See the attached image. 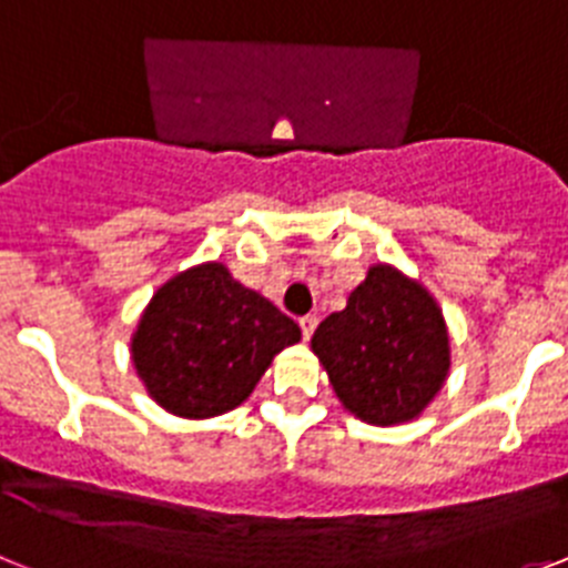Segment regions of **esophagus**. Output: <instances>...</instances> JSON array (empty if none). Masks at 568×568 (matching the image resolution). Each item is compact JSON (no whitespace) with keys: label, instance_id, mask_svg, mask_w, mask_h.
<instances>
[{"label":"esophagus","instance_id":"esophagus-1","mask_svg":"<svg viewBox=\"0 0 568 568\" xmlns=\"http://www.w3.org/2000/svg\"><path fill=\"white\" fill-rule=\"evenodd\" d=\"M298 324H301V335H304V341H310V338H313L315 327H318V318H315V315H304Z\"/></svg>","mask_w":568,"mask_h":568}]
</instances>
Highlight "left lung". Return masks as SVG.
<instances>
[{
    "mask_svg": "<svg viewBox=\"0 0 568 568\" xmlns=\"http://www.w3.org/2000/svg\"><path fill=\"white\" fill-rule=\"evenodd\" d=\"M310 346L341 406L373 426L418 418L453 366L438 301L393 264L366 270L346 307L321 321Z\"/></svg>",
    "mask_w": 568,
    "mask_h": 568,
    "instance_id": "8db88e82",
    "label": "left lung"
}]
</instances>
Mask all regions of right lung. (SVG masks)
Returning <instances> with one entry per match:
<instances>
[{"instance_id":"add662e5","label":"right lung","mask_w":568,"mask_h":568,"mask_svg":"<svg viewBox=\"0 0 568 568\" xmlns=\"http://www.w3.org/2000/svg\"><path fill=\"white\" fill-rule=\"evenodd\" d=\"M298 341L293 318L227 264L204 261L155 290L130 335V358L155 404L204 420L244 404L275 355Z\"/></svg>"}]
</instances>
